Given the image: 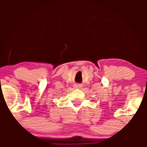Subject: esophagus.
I'll use <instances>...</instances> for the list:
<instances>
[{"mask_svg": "<svg viewBox=\"0 0 147 147\" xmlns=\"http://www.w3.org/2000/svg\"><path fill=\"white\" fill-rule=\"evenodd\" d=\"M74 87H75V88H78V89H80V88H81V87H82V86H81L80 84H75V85H74Z\"/></svg>", "mask_w": 147, "mask_h": 147, "instance_id": "1", "label": "esophagus"}]
</instances>
